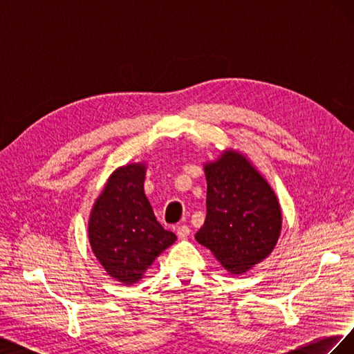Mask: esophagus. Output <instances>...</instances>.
Returning a JSON list of instances; mask_svg holds the SVG:
<instances>
[{"label":"esophagus","instance_id":"obj_1","mask_svg":"<svg viewBox=\"0 0 354 354\" xmlns=\"http://www.w3.org/2000/svg\"><path fill=\"white\" fill-rule=\"evenodd\" d=\"M190 234V229L187 226H178L177 227V236L178 239H186Z\"/></svg>","mask_w":354,"mask_h":354}]
</instances>
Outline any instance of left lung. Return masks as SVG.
Here are the masks:
<instances>
[{
	"label": "left lung",
	"mask_w": 354,
	"mask_h": 354,
	"mask_svg": "<svg viewBox=\"0 0 354 354\" xmlns=\"http://www.w3.org/2000/svg\"><path fill=\"white\" fill-rule=\"evenodd\" d=\"M207 217L195 234L232 274H243L274 250L282 209L267 180L243 153L227 149L203 164Z\"/></svg>",
	"instance_id": "left-lung-1"
}]
</instances>
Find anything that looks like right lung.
Instances as JSON below:
<instances>
[{
	"mask_svg": "<svg viewBox=\"0 0 354 354\" xmlns=\"http://www.w3.org/2000/svg\"><path fill=\"white\" fill-rule=\"evenodd\" d=\"M145 162L116 168L88 218V239L95 259L122 285L140 281L156 257L177 239L156 221L145 195Z\"/></svg>",
	"mask_w": 354,
	"mask_h": 354,
	"instance_id": "right-lung-1",
	"label": "right lung"
}]
</instances>
